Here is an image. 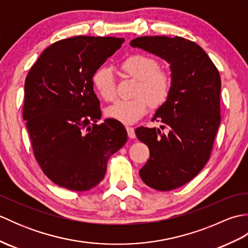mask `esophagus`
I'll return each mask as SVG.
<instances>
[{
    "mask_svg": "<svg viewBox=\"0 0 248 248\" xmlns=\"http://www.w3.org/2000/svg\"><path fill=\"white\" fill-rule=\"evenodd\" d=\"M127 132H128V136L130 139H135V131L134 128L132 127H127Z\"/></svg>",
    "mask_w": 248,
    "mask_h": 248,
    "instance_id": "obj_1",
    "label": "esophagus"
}]
</instances>
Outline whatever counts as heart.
I'll list each match as a JSON object with an SVG mask.
<instances>
[{
    "label": "heart",
    "instance_id": "1",
    "mask_svg": "<svg viewBox=\"0 0 248 248\" xmlns=\"http://www.w3.org/2000/svg\"><path fill=\"white\" fill-rule=\"evenodd\" d=\"M121 68L129 76L138 78L133 99H120L105 109L108 118L123 124H134L146 114L149 108H156L164 104L171 91V78L168 73L160 70L155 59L143 54H133L121 62ZM93 86L104 101H112L116 97V83L112 71L101 67L93 73Z\"/></svg>",
    "mask_w": 248,
    "mask_h": 248
}]
</instances>
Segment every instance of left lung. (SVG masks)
Segmentation results:
<instances>
[{
	"label": "left lung",
	"instance_id": "8db88e82",
	"mask_svg": "<svg viewBox=\"0 0 248 248\" xmlns=\"http://www.w3.org/2000/svg\"><path fill=\"white\" fill-rule=\"evenodd\" d=\"M130 44L170 65V94L152 118L161 129L140 127L135 134L150 151L141 180L171 191L196 177L211 155L220 123V77L202 46L182 37L144 36Z\"/></svg>",
	"mask_w": 248,
	"mask_h": 248
}]
</instances>
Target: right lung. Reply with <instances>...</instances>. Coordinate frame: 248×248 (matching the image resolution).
I'll list each match as a JSON object with an SVG mask.
<instances>
[{
	"label": "right lung",
	"instance_id": "1",
	"mask_svg": "<svg viewBox=\"0 0 248 248\" xmlns=\"http://www.w3.org/2000/svg\"><path fill=\"white\" fill-rule=\"evenodd\" d=\"M123 38L77 36L48 46L24 84L23 119L36 161L57 186L83 192L96 186L109 156L128 140L115 119L101 124L93 76Z\"/></svg>",
	"mask_w": 248,
	"mask_h": 248
}]
</instances>
